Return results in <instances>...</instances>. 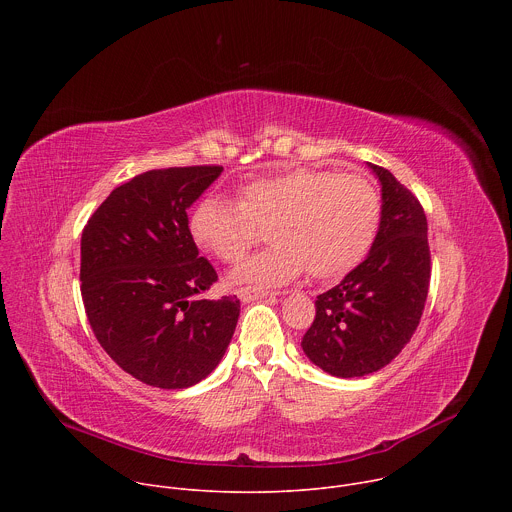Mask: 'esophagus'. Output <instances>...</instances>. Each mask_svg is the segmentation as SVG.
Wrapping results in <instances>:
<instances>
[{
  "label": "esophagus",
  "instance_id": "1",
  "mask_svg": "<svg viewBox=\"0 0 512 512\" xmlns=\"http://www.w3.org/2000/svg\"><path fill=\"white\" fill-rule=\"evenodd\" d=\"M237 296L241 302H253V300H261L267 296H275V291H271L267 287H241V289H237Z\"/></svg>",
  "mask_w": 512,
  "mask_h": 512
}]
</instances>
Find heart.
<instances>
[{
  "label": "heart",
  "instance_id": "1",
  "mask_svg": "<svg viewBox=\"0 0 512 512\" xmlns=\"http://www.w3.org/2000/svg\"><path fill=\"white\" fill-rule=\"evenodd\" d=\"M237 202L204 196L188 218L192 241L223 263L247 251L265 225L269 247L247 257L233 285L269 287L298 277L336 279L367 257L379 237L385 198L367 172L287 168L237 186Z\"/></svg>",
  "mask_w": 512,
  "mask_h": 512
}]
</instances>
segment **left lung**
Returning a JSON list of instances; mask_svg holds the SVG:
<instances>
[{
	"mask_svg": "<svg viewBox=\"0 0 512 512\" xmlns=\"http://www.w3.org/2000/svg\"><path fill=\"white\" fill-rule=\"evenodd\" d=\"M379 176L385 214L379 237L358 267L316 300V318L302 348L322 371L352 379L389 364L419 326L431 255L427 218L417 196L387 168Z\"/></svg>",
	"mask_w": 512,
	"mask_h": 512,
	"instance_id": "8db88e82",
	"label": "left lung"
}]
</instances>
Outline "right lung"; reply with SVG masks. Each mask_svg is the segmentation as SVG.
<instances>
[{"instance_id":"add662e5","label":"right lung","mask_w":512,"mask_h":512,"mask_svg":"<svg viewBox=\"0 0 512 512\" xmlns=\"http://www.w3.org/2000/svg\"><path fill=\"white\" fill-rule=\"evenodd\" d=\"M223 166L143 172L117 186L81 239V294L103 350L137 381L186 389L227 352L241 302L202 300L218 279L188 231V206Z\"/></svg>"}]
</instances>
